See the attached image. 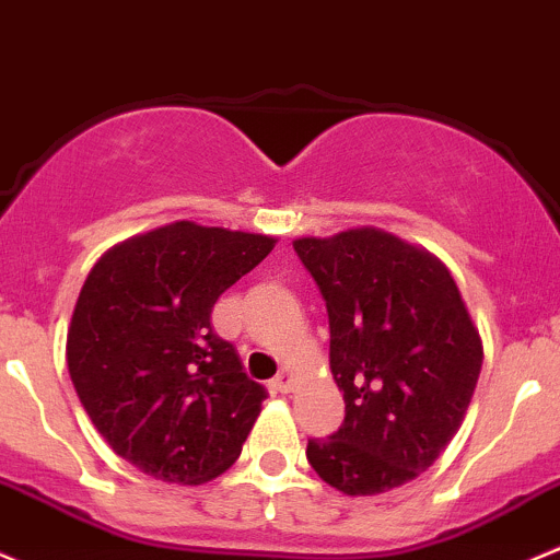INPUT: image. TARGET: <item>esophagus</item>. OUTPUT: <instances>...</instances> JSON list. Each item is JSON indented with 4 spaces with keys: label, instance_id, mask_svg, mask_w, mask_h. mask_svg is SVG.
Wrapping results in <instances>:
<instances>
[{
    "label": "esophagus",
    "instance_id": "obj_1",
    "mask_svg": "<svg viewBox=\"0 0 560 560\" xmlns=\"http://www.w3.org/2000/svg\"><path fill=\"white\" fill-rule=\"evenodd\" d=\"M270 386H273V392H279V394H287L292 388V373L290 370H281L279 375H276L273 381H270Z\"/></svg>",
    "mask_w": 560,
    "mask_h": 560
}]
</instances>
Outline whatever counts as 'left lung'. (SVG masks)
I'll return each mask as SVG.
<instances>
[{"instance_id":"8db88e82","label":"left lung","mask_w":560,"mask_h":560,"mask_svg":"<svg viewBox=\"0 0 560 560\" xmlns=\"http://www.w3.org/2000/svg\"><path fill=\"white\" fill-rule=\"evenodd\" d=\"M329 316V370L346 419L308 440V464L349 497L427 472L462 427L482 343L462 292L432 252L378 228L298 238Z\"/></svg>"}]
</instances>
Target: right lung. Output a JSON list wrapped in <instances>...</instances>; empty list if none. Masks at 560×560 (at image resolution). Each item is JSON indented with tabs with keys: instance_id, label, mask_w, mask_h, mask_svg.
<instances>
[{
	"instance_id": "1",
	"label": "right lung",
	"mask_w": 560,
	"mask_h": 560,
	"mask_svg": "<svg viewBox=\"0 0 560 560\" xmlns=\"http://www.w3.org/2000/svg\"><path fill=\"white\" fill-rule=\"evenodd\" d=\"M273 244L182 220L112 246L88 273L69 375L98 434L141 472L201 486L238 458L268 394L211 329V308Z\"/></svg>"
}]
</instances>
